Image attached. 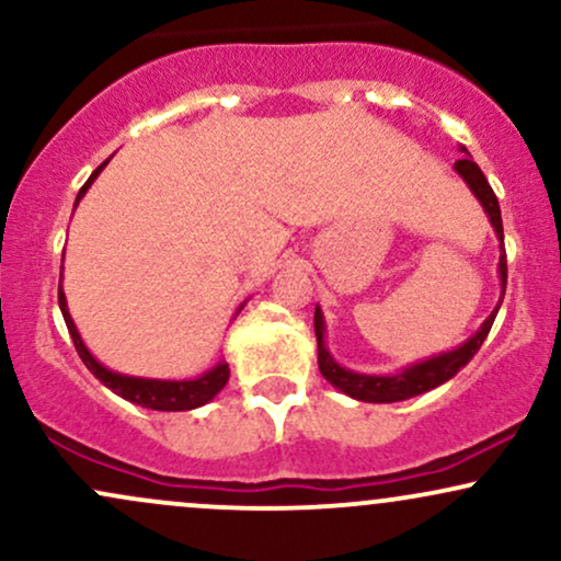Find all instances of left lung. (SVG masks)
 I'll return each instance as SVG.
<instances>
[{"instance_id":"obj_1","label":"left lung","mask_w":561,"mask_h":561,"mask_svg":"<svg viewBox=\"0 0 561 561\" xmlns=\"http://www.w3.org/2000/svg\"><path fill=\"white\" fill-rule=\"evenodd\" d=\"M465 158L456 160L454 171L465 179V184L469 186L478 203L485 210L488 221L495 231V240H499V282H501V298L499 306L493 308L491 317L480 324V330L472 334V337L465 340L459 347L454 351H443L437 356L422 358V362L403 366V369L392 371V375H364V371H353L345 369L343 364L334 362V356L327 347V321H324V311L317 306V313H313V330H317V343H319V371L332 388H337L345 396L356 398V401L364 403H396V401H405V398L422 396V392L437 388V385L448 382L450 377L456 375L459 369L472 362L474 353L480 351V345L485 343L488 332H491L495 313H499L501 300H504L506 293V250H504V224H501V208L499 199H495L491 184H488L485 173L480 171V165L474 163L472 156L467 152V147H461Z\"/></svg>"}]
</instances>
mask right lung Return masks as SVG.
<instances>
[{
	"label": "right lung",
	"instance_id": "right-lung-1",
	"mask_svg": "<svg viewBox=\"0 0 561 561\" xmlns=\"http://www.w3.org/2000/svg\"><path fill=\"white\" fill-rule=\"evenodd\" d=\"M107 163H111V158H107L105 163L96 165L92 176L87 179V184H83L79 190V195H76V205L81 203V197L87 195L89 186L94 184V179L100 176L102 169H105ZM76 205H73V210H76ZM62 255H66V250H62ZM57 302H60L62 319H66L70 337H73L76 351H79L81 362L87 364V369L92 371V375L100 379L105 388H111L115 396L126 398V401L137 403V405H141V409H152V411H192V409H199V405L214 401L218 392L224 390V385L229 382V364L227 362H218L216 366H210L208 371H203L199 377H190V379L134 377V375H121V371L107 369L105 364L96 362L94 353L89 351L87 343L81 340L79 330H76L73 317H70V311H68L66 293H62V285H60V289H57ZM244 302H248V300L240 302L237 313L242 311ZM237 313H234V317H237Z\"/></svg>",
	"mask_w": 561,
	"mask_h": 561
}]
</instances>
